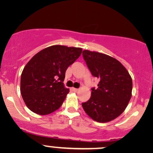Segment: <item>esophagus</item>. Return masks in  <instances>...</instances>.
Listing matches in <instances>:
<instances>
[{"label":"esophagus","mask_w":153,"mask_h":153,"mask_svg":"<svg viewBox=\"0 0 153 153\" xmlns=\"http://www.w3.org/2000/svg\"><path fill=\"white\" fill-rule=\"evenodd\" d=\"M72 89H73V90L74 91V92H78V90H79V89H78V88H72Z\"/></svg>","instance_id":"obj_1"}]
</instances>
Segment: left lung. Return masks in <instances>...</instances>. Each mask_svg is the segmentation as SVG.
Returning <instances> with one entry per match:
<instances>
[{"instance_id": "left-lung-1", "label": "left lung", "mask_w": 153, "mask_h": 153, "mask_svg": "<svg viewBox=\"0 0 153 153\" xmlns=\"http://www.w3.org/2000/svg\"><path fill=\"white\" fill-rule=\"evenodd\" d=\"M82 56L92 75L100 80L97 89L92 88L90 100L82 103L83 109L94 121L109 122L128 105L132 95V78L114 58L88 50H84Z\"/></svg>"}]
</instances>
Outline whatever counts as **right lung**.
Returning a JSON list of instances; mask_svg holds the SVG:
<instances>
[{
    "instance_id": "right-lung-1",
    "label": "right lung",
    "mask_w": 153,
    "mask_h": 153,
    "mask_svg": "<svg viewBox=\"0 0 153 153\" xmlns=\"http://www.w3.org/2000/svg\"><path fill=\"white\" fill-rule=\"evenodd\" d=\"M82 49L53 45L35 54L23 69L20 92L31 111L47 115L59 109L69 92L63 84L65 71Z\"/></svg>"
}]
</instances>
